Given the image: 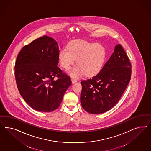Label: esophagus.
Instances as JSON below:
<instances>
[{"mask_svg":"<svg viewBox=\"0 0 151 151\" xmlns=\"http://www.w3.org/2000/svg\"><path fill=\"white\" fill-rule=\"evenodd\" d=\"M71 81H72V83H75L78 82V80L75 78H71Z\"/></svg>","mask_w":151,"mask_h":151,"instance_id":"34e87169","label":"esophagus"}]
</instances>
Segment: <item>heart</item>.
Returning <instances> with one entry per match:
<instances>
[{
	"instance_id": "1",
	"label": "heart",
	"mask_w": 151,
	"mask_h": 151,
	"mask_svg": "<svg viewBox=\"0 0 151 151\" xmlns=\"http://www.w3.org/2000/svg\"><path fill=\"white\" fill-rule=\"evenodd\" d=\"M61 66L68 69L76 60L78 65L69 69L68 73L73 78H78L85 73L92 76L99 73L105 61V48L100 44L83 40H74L69 43L68 49L64 47L59 52Z\"/></svg>"
}]
</instances>
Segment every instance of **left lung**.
I'll return each mask as SVG.
<instances>
[{"mask_svg": "<svg viewBox=\"0 0 151 151\" xmlns=\"http://www.w3.org/2000/svg\"><path fill=\"white\" fill-rule=\"evenodd\" d=\"M131 76V65L120 44L100 71L82 81L80 96L83 109L91 114H101L117 103L128 85Z\"/></svg>", "mask_w": 151, "mask_h": 151, "instance_id": "1", "label": "left lung"}]
</instances>
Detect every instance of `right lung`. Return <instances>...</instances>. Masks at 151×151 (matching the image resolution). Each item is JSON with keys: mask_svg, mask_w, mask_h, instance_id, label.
<instances>
[{"mask_svg": "<svg viewBox=\"0 0 151 151\" xmlns=\"http://www.w3.org/2000/svg\"><path fill=\"white\" fill-rule=\"evenodd\" d=\"M59 52L57 42L44 36L24 46L17 56L15 65L17 87L23 99L34 110L51 112L57 109L72 84L70 78L58 66Z\"/></svg>", "mask_w": 151, "mask_h": 151, "instance_id": "add662e5", "label": "right lung"}]
</instances>
